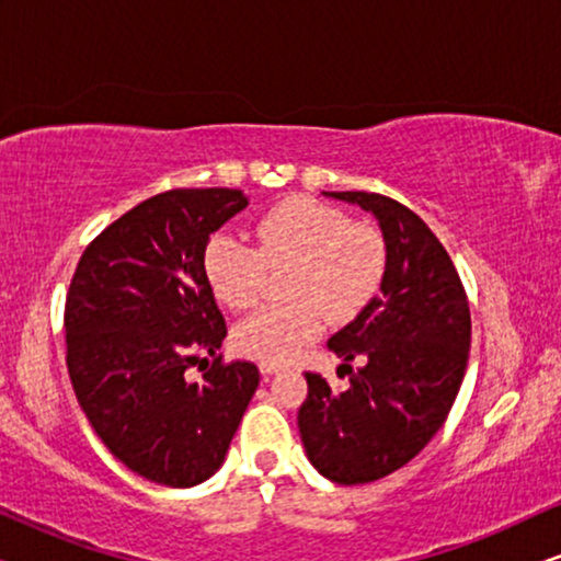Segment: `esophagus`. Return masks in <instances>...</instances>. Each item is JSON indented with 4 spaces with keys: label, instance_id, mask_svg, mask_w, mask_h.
Listing matches in <instances>:
<instances>
[{
    "label": "esophagus",
    "instance_id": "1",
    "mask_svg": "<svg viewBox=\"0 0 561 561\" xmlns=\"http://www.w3.org/2000/svg\"><path fill=\"white\" fill-rule=\"evenodd\" d=\"M283 370V365H275V363H260V373L263 375H275V373H280Z\"/></svg>",
    "mask_w": 561,
    "mask_h": 561
}]
</instances>
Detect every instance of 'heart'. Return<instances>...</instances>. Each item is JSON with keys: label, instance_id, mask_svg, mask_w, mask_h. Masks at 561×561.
<instances>
[{"label": "heart", "instance_id": "heart-1", "mask_svg": "<svg viewBox=\"0 0 561 561\" xmlns=\"http://www.w3.org/2000/svg\"><path fill=\"white\" fill-rule=\"evenodd\" d=\"M283 304L242 319L232 332L240 355L283 365L324 332L329 317L352 319L373 301L388 267L378 229L355 225L350 214L309 196L275 204L255 225V244L219 232L204 248V275L219 304L252 309L267 271L286 265Z\"/></svg>", "mask_w": 561, "mask_h": 561}]
</instances>
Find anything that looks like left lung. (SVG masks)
<instances>
[{
	"mask_svg": "<svg viewBox=\"0 0 561 561\" xmlns=\"http://www.w3.org/2000/svg\"><path fill=\"white\" fill-rule=\"evenodd\" d=\"M378 219L388 250L380 294L329 350L350 388L306 373L298 432L311 465L340 485L386 478L411 462L447 421L470 357V304L457 267L409 206L367 191H324ZM364 367L351 370V359Z\"/></svg>",
	"mask_w": 561,
	"mask_h": 561,
	"instance_id": "8db88e82",
	"label": "left lung"
}]
</instances>
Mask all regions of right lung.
Segmentation results:
<instances>
[{
	"label": "right lung",
	"instance_id": "1",
	"mask_svg": "<svg viewBox=\"0 0 561 561\" xmlns=\"http://www.w3.org/2000/svg\"><path fill=\"white\" fill-rule=\"evenodd\" d=\"M244 206L237 188L152 196L83 250L68 288L76 398L106 449L158 485L209 480L257 390L255 365L221 363L227 324L204 275L209 237ZM198 362L210 367L194 383Z\"/></svg>",
	"mask_w": 561,
	"mask_h": 561
}]
</instances>
